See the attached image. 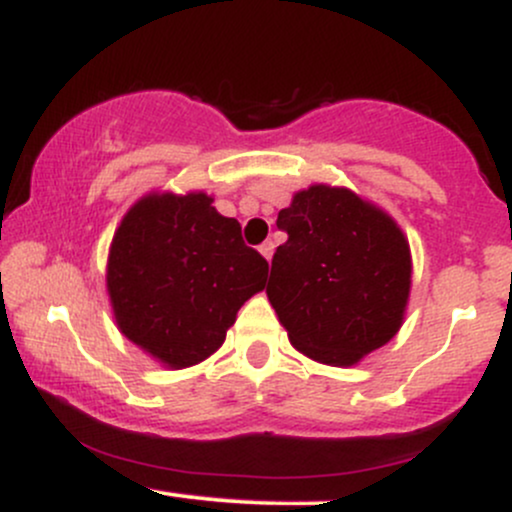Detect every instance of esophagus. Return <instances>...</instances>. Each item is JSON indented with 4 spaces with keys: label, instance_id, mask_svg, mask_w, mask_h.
Returning <instances> with one entry per match:
<instances>
[{
    "label": "esophagus",
    "instance_id": "34e87169",
    "mask_svg": "<svg viewBox=\"0 0 512 512\" xmlns=\"http://www.w3.org/2000/svg\"><path fill=\"white\" fill-rule=\"evenodd\" d=\"M260 252H262L264 257H267V262L272 260V255H274V243H272V240H264V243L260 245Z\"/></svg>",
    "mask_w": 512,
    "mask_h": 512
}]
</instances>
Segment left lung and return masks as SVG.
Wrapping results in <instances>:
<instances>
[{"instance_id":"8db88e82","label":"left lung","mask_w":512,"mask_h":512,"mask_svg":"<svg viewBox=\"0 0 512 512\" xmlns=\"http://www.w3.org/2000/svg\"><path fill=\"white\" fill-rule=\"evenodd\" d=\"M286 231L267 296L291 344L315 361L354 366L402 325L409 243L390 216L344 187L313 185L279 211Z\"/></svg>"}]
</instances>
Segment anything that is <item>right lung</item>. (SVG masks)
<instances>
[{"label": "right lung", "instance_id": "1", "mask_svg": "<svg viewBox=\"0 0 512 512\" xmlns=\"http://www.w3.org/2000/svg\"><path fill=\"white\" fill-rule=\"evenodd\" d=\"M269 264L211 197L149 195L113 238L108 293L122 334L170 368L214 354Z\"/></svg>", "mask_w": 512, "mask_h": 512}]
</instances>
